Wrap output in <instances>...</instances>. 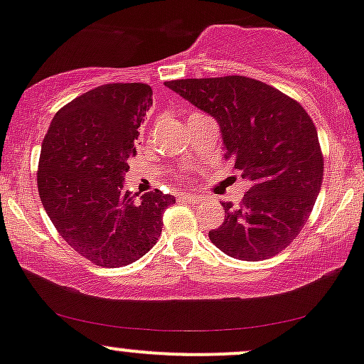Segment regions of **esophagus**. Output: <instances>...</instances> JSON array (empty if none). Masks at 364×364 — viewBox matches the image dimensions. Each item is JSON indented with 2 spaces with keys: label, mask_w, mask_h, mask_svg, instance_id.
Returning a JSON list of instances; mask_svg holds the SVG:
<instances>
[{
  "label": "esophagus",
  "mask_w": 364,
  "mask_h": 364,
  "mask_svg": "<svg viewBox=\"0 0 364 364\" xmlns=\"http://www.w3.org/2000/svg\"><path fill=\"white\" fill-rule=\"evenodd\" d=\"M181 201H187V203H193V205H198L199 201H201V198L199 196H194V194H181Z\"/></svg>",
  "instance_id": "1"
}]
</instances>
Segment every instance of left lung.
Wrapping results in <instances>:
<instances>
[{
	"mask_svg": "<svg viewBox=\"0 0 364 364\" xmlns=\"http://www.w3.org/2000/svg\"><path fill=\"white\" fill-rule=\"evenodd\" d=\"M166 87L220 124L224 158L250 183L210 240L225 255L257 262L291 245L306 225L323 182L314 123L295 99L246 76L166 81Z\"/></svg>",
	"mask_w": 364,
	"mask_h": 364,
	"instance_id": "1",
	"label": "left lung"
}]
</instances>
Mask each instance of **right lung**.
Returning a JSON list of instances; mask_svg holds the SVG:
<instances>
[{
  "mask_svg": "<svg viewBox=\"0 0 364 364\" xmlns=\"http://www.w3.org/2000/svg\"><path fill=\"white\" fill-rule=\"evenodd\" d=\"M152 90L109 83L57 112L41 144L38 193L64 241L100 267H123L156 245L175 198L123 189Z\"/></svg>",
  "mask_w": 364,
  "mask_h": 364,
  "instance_id": "obj_1",
  "label": "right lung"
}]
</instances>
